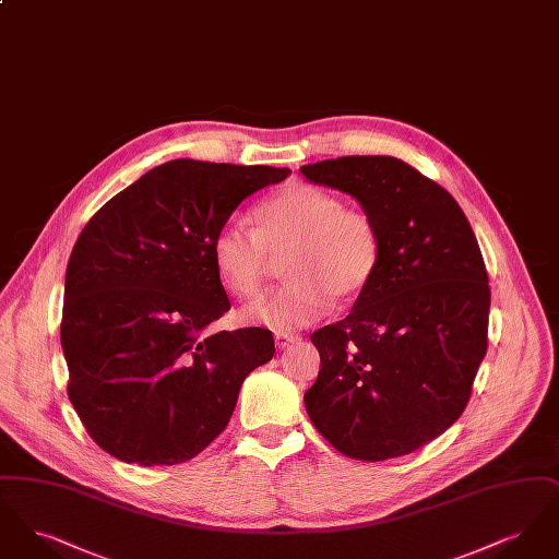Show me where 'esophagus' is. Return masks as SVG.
<instances>
[{
  "instance_id": "esophagus-1",
  "label": "esophagus",
  "mask_w": 559,
  "mask_h": 559,
  "mask_svg": "<svg viewBox=\"0 0 559 559\" xmlns=\"http://www.w3.org/2000/svg\"><path fill=\"white\" fill-rule=\"evenodd\" d=\"M299 340V335H295V333H283V331H278V333H274V344L278 349H285V347L292 346Z\"/></svg>"
}]
</instances>
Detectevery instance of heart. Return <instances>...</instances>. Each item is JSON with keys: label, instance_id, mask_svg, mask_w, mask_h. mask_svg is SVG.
Instances as JSON below:
<instances>
[{"label": "heart", "instance_id": "obj_1", "mask_svg": "<svg viewBox=\"0 0 559 559\" xmlns=\"http://www.w3.org/2000/svg\"><path fill=\"white\" fill-rule=\"evenodd\" d=\"M283 251L289 281L247 306L242 320L293 329L320 319L333 297L354 299L379 267L381 237L369 213L349 210L329 190L297 185L255 207V228L228 219L215 230L213 270L226 292L251 299L264 285L270 253Z\"/></svg>", "mask_w": 559, "mask_h": 559}]
</instances>
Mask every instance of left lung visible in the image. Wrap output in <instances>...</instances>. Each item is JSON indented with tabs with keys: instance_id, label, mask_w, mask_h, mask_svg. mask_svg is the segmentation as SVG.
<instances>
[{
	"instance_id": "left-lung-1",
	"label": "left lung",
	"mask_w": 559,
	"mask_h": 559,
	"mask_svg": "<svg viewBox=\"0 0 559 559\" xmlns=\"http://www.w3.org/2000/svg\"><path fill=\"white\" fill-rule=\"evenodd\" d=\"M352 194L381 237V260L346 319L312 333L320 371L304 402L335 451L385 461L461 417L488 347L490 287L459 203L408 163L354 155L299 167Z\"/></svg>"
}]
</instances>
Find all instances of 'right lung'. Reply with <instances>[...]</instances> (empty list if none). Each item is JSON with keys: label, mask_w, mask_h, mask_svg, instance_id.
<instances>
[{"label": "right lung", "mask_w": 559, "mask_h": 559, "mask_svg": "<svg viewBox=\"0 0 559 559\" xmlns=\"http://www.w3.org/2000/svg\"><path fill=\"white\" fill-rule=\"evenodd\" d=\"M289 174L169 160L90 217L67 266L60 344L67 394L103 451L176 465L226 429L274 340L260 326L207 331L230 310L212 239L245 197Z\"/></svg>", "instance_id": "obj_1"}]
</instances>
